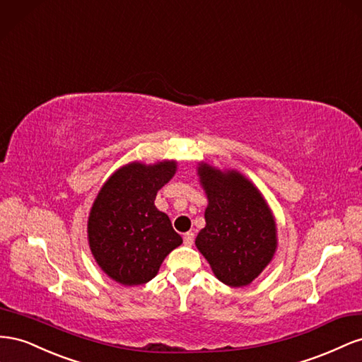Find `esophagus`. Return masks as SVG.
I'll use <instances>...</instances> for the list:
<instances>
[{
  "mask_svg": "<svg viewBox=\"0 0 362 362\" xmlns=\"http://www.w3.org/2000/svg\"><path fill=\"white\" fill-rule=\"evenodd\" d=\"M183 243L185 245H192L194 244V232H187L183 235Z\"/></svg>",
  "mask_w": 362,
  "mask_h": 362,
  "instance_id": "34e87169",
  "label": "esophagus"
}]
</instances>
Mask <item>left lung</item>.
Masks as SVG:
<instances>
[{
  "instance_id": "1",
  "label": "left lung",
  "mask_w": 362,
  "mask_h": 362,
  "mask_svg": "<svg viewBox=\"0 0 362 362\" xmlns=\"http://www.w3.org/2000/svg\"><path fill=\"white\" fill-rule=\"evenodd\" d=\"M197 175L208 197L206 226L195 247L223 284L250 285L277 250L274 215L256 185L236 170L199 162Z\"/></svg>"
}]
</instances>
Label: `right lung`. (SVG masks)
<instances>
[{
    "label": "right lung",
    "instance_id": "add662e5",
    "mask_svg": "<svg viewBox=\"0 0 362 362\" xmlns=\"http://www.w3.org/2000/svg\"><path fill=\"white\" fill-rule=\"evenodd\" d=\"M177 160L130 162L100 188L88 216V243L98 267L124 286L147 284L183 240L154 200Z\"/></svg>",
    "mask_w": 362,
    "mask_h": 362
}]
</instances>
